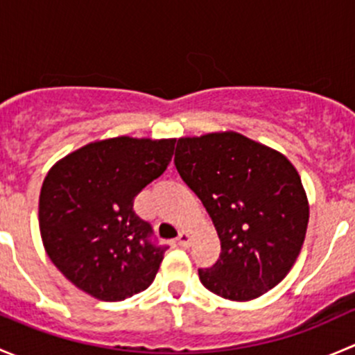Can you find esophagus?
<instances>
[{"instance_id":"34e87169","label":"esophagus","mask_w":355,"mask_h":355,"mask_svg":"<svg viewBox=\"0 0 355 355\" xmlns=\"http://www.w3.org/2000/svg\"><path fill=\"white\" fill-rule=\"evenodd\" d=\"M192 239H194V235L191 234V232H187V230H182L180 232V235H178V244H180L182 247H189L192 244Z\"/></svg>"}]
</instances>
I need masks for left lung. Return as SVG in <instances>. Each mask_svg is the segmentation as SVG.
<instances>
[{
  "label": "left lung",
  "instance_id": "1",
  "mask_svg": "<svg viewBox=\"0 0 355 355\" xmlns=\"http://www.w3.org/2000/svg\"><path fill=\"white\" fill-rule=\"evenodd\" d=\"M175 166L202 200L221 242L199 270L209 292L245 302L277 287L299 257L309 200L287 156L239 132L180 137Z\"/></svg>",
  "mask_w": 355,
  "mask_h": 355
}]
</instances>
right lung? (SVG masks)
I'll list each match as a JSON object with an SVG mask.
<instances>
[{
  "label": "right lung",
  "mask_w": 355,
  "mask_h": 355,
  "mask_svg": "<svg viewBox=\"0 0 355 355\" xmlns=\"http://www.w3.org/2000/svg\"><path fill=\"white\" fill-rule=\"evenodd\" d=\"M175 142L103 139L48 171L39 194L42 245L78 290L116 302L153 284L164 247L149 242L151 225L135 214L134 198L166 170Z\"/></svg>",
  "instance_id": "obj_1"
}]
</instances>
